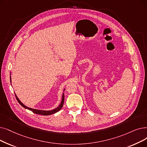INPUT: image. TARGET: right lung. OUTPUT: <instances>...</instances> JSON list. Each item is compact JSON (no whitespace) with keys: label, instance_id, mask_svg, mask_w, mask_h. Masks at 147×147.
<instances>
[{"label":"right lung","instance_id":"add662e5","mask_svg":"<svg viewBox=\"0 0 147 147\" xmlns=\"http://www.w3.org/2000/svg\"><path fill=\"white\" fill-rule=\"evenodd\" d=\"M10 76H11V73H10ZM10 81H11V76H10ZM65 91V89H63V91ZM15 95H16V97L17 100L18 101V103H20V105L22 107H23L24 108H25V109H28V110H29V111H31L32 112H33L34 113H36V114L42 115H52V114H53V113H56V112H58L59 111L61 110V108H62V106H63V103H64V94H63V92L62 96V100H61V103H60V105H59L58 107H56L55 109H53V110H51V111L38 110V109H32V108H30V107H28V106H25L23 103H22V102L20 100H19V98H18V97L17 96V95H16V94H15Z\"/></svg>","mask_w":147,"mask_h":147}]
</instances>
